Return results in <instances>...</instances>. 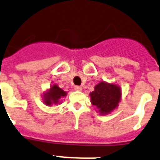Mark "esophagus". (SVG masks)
<instances>
[{
  "label": "esophagus",
  "instance_id": "esophagus-1",
  "mask_svg": "<svg viewBox=\"0 0 160 160\" xmlns=\"http://www.w3.org/2000/svg\"><path fill=\"white\" fill-rule=\"evenodd\" d=\"M75 89H76V91H81L82 87L81 86H75Z\"/></svg>",
  "mask_w": 160,
  "mask_h": 160
}]
</instances>
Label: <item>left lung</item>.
<instances>
[{"label": "left lung", "mask_w": 160, "mask_h": 160, "mask_svg": "<svg viewBox=\"0 0 160 160\" xmlns=\"http://www.w3.org/2000/svg\"><path fill=\"white\" fill-rule=\"evenodd\" d=\"M92 104L101 114H108L118 106L121 99V89L116 84L100 82L90 93Z\"/></svg>", "instance_id": "8db88e82"}]
</instances>
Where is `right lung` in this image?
Here are the masks:
<instances>
[{"instance_id": "right-lung-1", "label": "right lung", "mask_w": 160, "mask_h": 160, "mask_svg": "<svg viewBox=\"0 0 160 160\" xmlns=\"http://www.w3.org/2000/svg\"><path fill=\"white\" fill-rule=\"evenodd\" d=\"M66 95V92L59 88L56 84H54L53 86H51L49 91L46 92L44 95V103L47 105H51L53 104L56 105L59 103V99L61 97H65Z\"/></svg>"}]
</instances>
